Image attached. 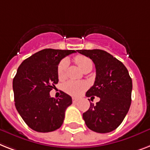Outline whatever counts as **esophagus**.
Returning a JSON list of instances; mask_svg holds the SVG:
<instances>
[{
	"mask_svg": "<svg viewBox=\"0 0 150 150\" xmlns=\"http://www.w3.org/2000/svg\"><path fill=\"white\" fill-rule=\"evenodd\" d=\"M79 98H75V97H74V98H72V102H73V103H77L78 102H79Z\"/></svg>",
	"mask_w": 150,
	"mask_h": 150,
	"instance_id": "obj_1",
	"label": "esophagus"
}]
</instances>
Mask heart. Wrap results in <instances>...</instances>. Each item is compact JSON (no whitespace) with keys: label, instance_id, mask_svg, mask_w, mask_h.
I'll return each instance as SVG.
<instances>
[{"label":"heart","instance_id":"obj_1","mask_svg":"<svg viewBox=\"0 0 150 150\" xmlns=\"http://www.w3.org/2000/svg\"><path fill=\"white\" fill-rule=\"evenodd\" d=\"M75 62L79 65V67L85 71L88 68H92V60L85 55H77L75 58ZM68 66V61L64 59L61 61L58 64L57 69V74L58 79L62 80L66 75V69ZM86 85L82 81H68L63 85V89L68 94L71 96H79L86 90Z\"/></svg>","mask_w":150,"mask_h":150}]
</instances>
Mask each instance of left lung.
Instances as JSON below:
<instances>
[{"label": "left lung", "mask_w": 150, "mask_h": 150, "mask_svg": "<svg viewBox=\"0 0 150 150\" xmlns=\"http://www.w3.org/2000/svg\"><path fill=\"white\" fill-rule=\"evenodd\" d=\"M77 52L91 58L96 66V81L87 91L86 96L100 98L96 105L90 104L88 110L82 115L83 119L87 127L94 132H112L119 127L129 109L132 79L126 66L103 50Z\"/></svg>", "instance_id": "1"}]
</instances>
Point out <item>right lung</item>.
<instances>
[{
    "mask_svg": "<svg viewBox=\"0 0 150 150\" xmlns=\"http://www.w3.org/2000/svg\"><path fill=\"white\" fill-rule=\"evenodd\" d=\"M75 52L46 48L18 67L13 80L14 104L25 123L36 132H52L62 125L65 110L72 103L71 97L62 92L58 98H52L49 92L58 82L60 61Z\"/></svg>",
    "mask_w": 150,
    "mask_h": 150,
    "instance_id": "1",
    "label": "right lung"
}]
</instances>
